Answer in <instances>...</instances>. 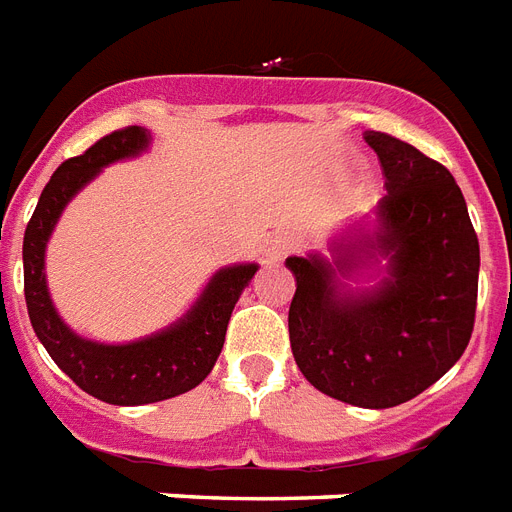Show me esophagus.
Listing matches in <instances>:
<instances>
[{
  "label": "esophagus",
  "mask_w": 512,
  "mask_h": 512,
  "mask_svg": "<svg viewBox=\"0 0 512 512\" xmlns=\"http://www.w3.org/2000/svg\"><path fill=\"white\" fill-rule=\"evenodd\" d=\"M296 245H298V237L288 230H280L275 232V235H269L267 248H264L267 261H282L290 251H293V248H296Z\"/></svg>",
  "instance_id": "esophagus-1"
}]
</instances>
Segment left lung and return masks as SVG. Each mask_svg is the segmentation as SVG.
<instances>
[{
	"mask_svg": "<svg viewBox=\"0 0 512 512\" xmlns=\"http://www.w3.org/2000/svg\"><path fill=\"white\" fill-rule=\"evenodd\" d=\"M386 177L375 232L333 243L335 259L290 256V349L317 391L386 410L415 399L463 357L476 322L478 237L455 177L410 142L365 132ZM388 258L367 291L343 279Z\"/></svg>",
	"mask_w": 512,
	"mask_h": 512,
	"instance_id": "8db88e82",
	"label": "left lung"
}]
</instances>
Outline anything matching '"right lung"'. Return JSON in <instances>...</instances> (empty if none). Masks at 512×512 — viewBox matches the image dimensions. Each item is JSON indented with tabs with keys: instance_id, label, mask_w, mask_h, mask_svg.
Here are the masks:
<instances>
[{
	"instance_id": "1",
	"label": "right lung",
	"mask_w": 512,
	"mask_h": 512,
	"mask_svg": "<svg viewBox=\"0 0 512 512\" xmlns=\"http://www.w3.org/2000/svg\"><path fill=\"white\" fill-rule=\"evenodd\" d=\"M147 145V129L126 126L94 142L87 153L60 163L42 190L23 235V290L36 338L81 391L118 407L163 402L203 383L222 354L237 298L259 269L256 264L219 269L182 320L142 341L118 346L87 341L60 320L44 280V248L49 235L68 200L92 182L100 169L140 155Z\"/></svg>"
}]
</instances>
